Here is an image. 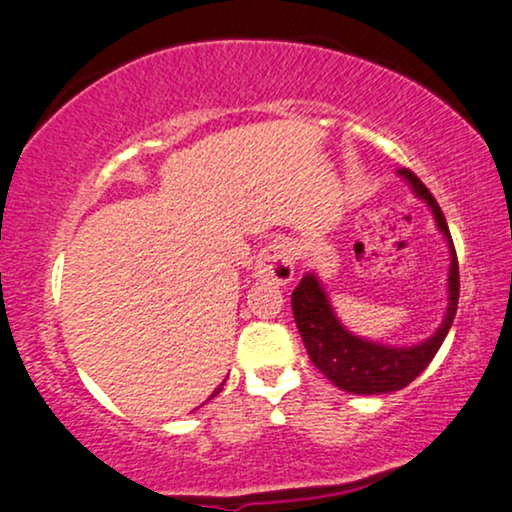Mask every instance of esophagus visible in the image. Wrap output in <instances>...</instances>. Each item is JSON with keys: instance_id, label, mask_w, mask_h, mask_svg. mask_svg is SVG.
<instances>
[{"instance_id": "1", "label": "esophagus", "mask_w": 512, "mask_h": 512, "mask_svg": "<svg viewBox=\"0 0 512 512\" xmlns=\"http://www.w3.org/2000/svg\"><path fill=\"white\" fill-rule=\"evenodd\" d=\"M254 275L265 284L284 287L294 280V251L287 242L265 244L254 263Z\"/></svg>"}]
</instances>
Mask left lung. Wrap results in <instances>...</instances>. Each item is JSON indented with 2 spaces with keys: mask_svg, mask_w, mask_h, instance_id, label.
I'll use <instances>...</instances> for the list:
<instances>
[{
  "mask_svg": "<svg viewBox=\"0 0 512 512\" xmlns=\"http://www.w3.org/2000/svg\"><path fill=\"white\" fill-rule=\"evenodd\" d=\"M400 176L407 178L418 197L426 199L428 207L433 209L437 228L442 230V235L449 242V305L440 329L430 338H426L421 345L390 348V345L364 341V338H357L350 331H345L341 322L336 320L334 310H331L327 301V294H324L322 284L317 282L315 275H305L298 282L294 294H291V310H294L298 334L303 338L310 362L334 386L355 395L393 393V390L409 386L433 362L451 322H454L456 305H459V258H456L454 242H451L440 204H437V199L430 195V190L421 183V178L414 171L400 169Z\"/></svg>",
  "mask_w": 512,
  "mask_h": 512,
  "instance_id": "8db88e82",
  "label": "left lung"
}]
</instances>
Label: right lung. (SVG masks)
<instances>
[{
  "label": "right lung",
  "mask_w": 512,
  "mask_h": 512,
  "mask_svg": "<svg viewBox=\"0 0 512 512\" xmlns=\"http://www.w3.org/2000/svg\"><path fill=\"white\" fill-rule=\"evenodd\" d=\"M221 390H223V383H221V386H218V388L214 390V395H218V393H221ZM214 395H211V397H214Z\"/></svg>",
  "instance_id": "obj_1"
}]
</instances>
